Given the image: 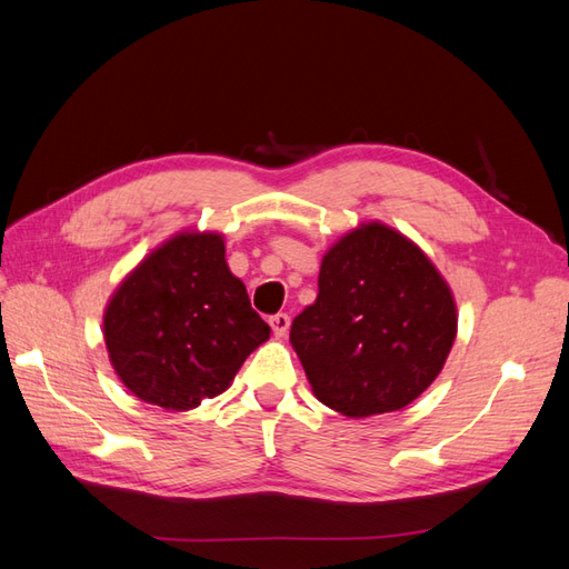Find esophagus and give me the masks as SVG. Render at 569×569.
<instances>
[{
  "label": "esophagus",
  "mask_w": 569,
  "mask_h": 569,
  "mask_svg": "<svg viewBox=\"0 0 569 569\" xmlns=\"http://www.w3.org/2000/svg\"><path fill=\"white\" fill-rule=\"evenodd\" d=\"M289 316L287 313H278V316H272L270 318V327H272V332H274V337H284L287 335V330H289Z\"/></svg>",
  "instance_id": "obj_1"
}]
</instances>
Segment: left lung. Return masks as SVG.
Wrapping results in <instances>:
<instances>
[{
    "mask_svg": "<svg viewBox=\"0 0 569 569\" xmlns=\"http://www.w3.org/2000/svg\"><path fill=\"white\" fill-rule=\"evenodd\" d=\"M456 330L435 263L375 220L325 253L318 299L291 322L289 341L320 403L370 418L406 408L437 380Z\"/></svg>",
    "mask_w": 569,
    "mask_h": 569,
    "instance_id": "8db88e82",
    "label": "left lung"
}]
</instances>
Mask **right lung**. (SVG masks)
<instances>
[{"label":"right lung","mask_w":569,"mask_h":569,"mask_svg":"<svg viewBox=\"0 0 569 569\" xmlns=\"http://www.w3.org/2000/svg\"><path fill=\"white\" fill-rule=\"evenodd\" d=\"M268 337L218 232L170 237L118 284L104 311L120 382L166 410H192L226 391Z\"/></svg>","instance_id":"obj_1"}]
</instances>
